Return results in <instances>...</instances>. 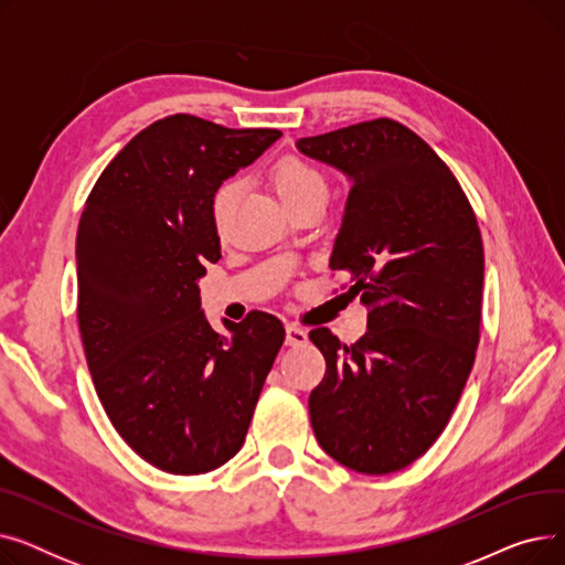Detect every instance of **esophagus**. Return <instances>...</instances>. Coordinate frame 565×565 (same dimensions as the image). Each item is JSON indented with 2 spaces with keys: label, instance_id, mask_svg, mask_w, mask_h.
Segmentation results:
<instances>
[{
  "label": "esophagus",
  "instance_id": "1",
  "mask_svg": "<svg viewBox=\"0 0 565 565\" xmlns=\"http://www.w3.org/2000/svg\"><path fill=\"white\" fill-rule=\"evenodd\" d=\"M309 341L307 330L298 328V324H286V345H305Z\"/></svg>",
  "mask_w": 565,
  "mask_h": 565
}]
</instances>
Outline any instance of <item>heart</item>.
<instances>
[{
  "instance_id": "1",
  "label": "heart",
  "mask_w": 565,
  "mask_h": 565,
  "mask_svg": "<svg viewBox=\"0 0 565 565\" xmlns=\"http://www.w3.org/2000/svg\"><path fill=\"white\" fill-rule=\"evenodd\" d=\"M273 183L284 205H290L307 196H328V181H324L322 171L313 162L298 156H288L275 164ZM233 194H235V183H224L213 194L211 213H213L215 226H222L231 207Z\"/></svg>"
}]
</instances>
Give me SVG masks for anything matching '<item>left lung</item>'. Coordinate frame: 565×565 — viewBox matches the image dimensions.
Wrapping results in <instances>:
<instances>
[{
    "label": "left lung",
    "instance_id": "left-lung-1",
    "mask_svg": "<svg viewBox=\"0 0 565 565\" xmlns=\"http://www.w3.org/2000/svg\"><path fill=\"white\" fill-rule=\"evenodd\" d=\"M350 181L330 267L369 309L352 345L309 339L328 369L309 396L322 451L360 473L424 456L449 424L479 345L483 243L451 169L409 128L375 118L298 139Z\"/></svg>",
    "mask_w": 565,
    "mask_h": 565
}]
</instances>
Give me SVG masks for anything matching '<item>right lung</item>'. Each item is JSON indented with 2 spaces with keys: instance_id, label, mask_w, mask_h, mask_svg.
Instances as JSON below:
<instances>
[{
  "instance_id": "1",
  "label": "right lung",
  "mask_w": 565,
  "mask_h": 565,
  "mask_svg": "<svg viewBox=\"0 0 565 565\" xmlns=\"http://www.w3.org/2000/svg\"><path fill=\"white\" fill-rule=\"evenodd\" d=\"M279 130H231L173 114L141 130L100 173L77 226V320L98 398L128 447L192 477L241 451L284 343L279 318H224L217 334L199 279L217 263L211 203Z\"/></svg>"
}]
</instances>
